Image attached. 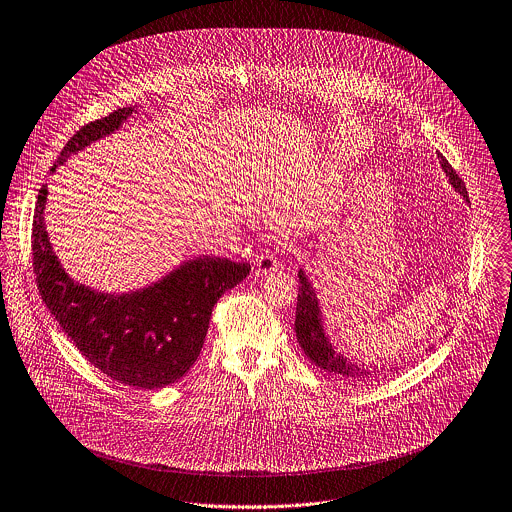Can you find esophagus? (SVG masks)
<instances>
[{
	"label": "esophagus",
	"instance_id": "esophagus-1",
	"mask_svg": "<svg viewBox=\"0 0 512 512\" xmlns=\"http://www.w3.org/2000/svg\"><path fill=\"white\" fill-rule=\"evenodd\" d=\"M277 269H279V257H277L275 251L267 249L261 255H257V259H255V273L257 275H269V273H275Z\"/></svg>",
	"mask_w": 512,
	"mask_h": 512
}]
</instances>
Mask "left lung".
Listing matches in <instances>:
<instances>
[{
    "mask_svg": "<svg viewBox=\"0 0 512 512\" xmlns=\"http://www.w3.org/2000/svg\"><path fill=\"white\" fill-rule=\"evenodd\" d=\"M437 158H439V164H441L445 176L449 178L451 188L459 196L467 198V188H465L463 180L457 176V172L451 168V164L439 152H437ZM299 283L301 285H299V297H297L295 332H297L299 346L305 350L308 360L314 362L318 368L330 372L332 376H336L344 382H352L354 386L380 378L382 372H386L382 366L378 368L374 364H364V362L358 364L334 350V346L326 334V328H324V318H322L316 291H314L312 283L308 281L305 269H299Z\"/></svg>",
    "mask_w": 512,
    "mask_h": 512,
    "instance_id": "obj_1",
    "label": "left lung"
}]
</instances>
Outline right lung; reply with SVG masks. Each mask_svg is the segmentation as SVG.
I'll list each match as a JSON object with an SVG mask.
<instances>
[{
    "instance_id": "add662e5",
    "label": "right lung",
    "mask_w": 512,
    "mask_h": 512,
    "mask_svg": "<svg viewBox=\"0 0 512 512\" xmlns=\"http://www.w3.org/2000/svg\"><path fill=\"white\" fill-rule=\"evenodd\" d=\"M134 110L118 108L85 124L65 144L51 172L118 130ZM45 204L47 186L39 190L33 215V273L63 332L95 368L120 384L158 390L178 382L202 352L215 303L249 275L251 265L200 255L138 291L101 293L65 273L45 229Z\"/></svg>"
}]
</instances>
